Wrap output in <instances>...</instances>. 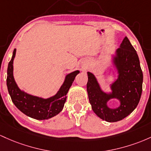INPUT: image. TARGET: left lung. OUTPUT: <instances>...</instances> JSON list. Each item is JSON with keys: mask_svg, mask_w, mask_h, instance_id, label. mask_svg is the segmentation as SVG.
Here are the masks:
<instances>
[{"mask_svg": "<svg viewBox=\"0 0 151 151\" xmlns=\"http://www.w3.org/2000/svg\"><path fill=\"white\" fill-rule=\"evenodd\" d=\"M118 57L115 63L119 72V77L112 86L113 94L101 91L96 78L88 73L87 91L93 111L101 119L108 122H116L130 114L138 106L143 89V72L138 54L126 36L117 50ZM115 97L121 101V106L111 109L106 106L110 98Z\"/></svg>", "mask_w": 151, "mask_h": 151, "instance_id": "left-lung-1", "label": "left lung"}]
</instances>
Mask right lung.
I'll return each mask as SVG.
<instances>
[{
	"instance_id": "1",
	"label": "right lung",
	"mask_w": 151,
	"mask_h": 151,
	"mask_svg": "<svg viewBox=\"0 0 151 151\" xmlns=\"http://www.w3.org/2000/svg\"><path fill=\"white\" fill-rule=\"evenodd\" d=\"M16 50L14 49L13 56L8 63L7 70V87L11 100L15 106L22 113L30 118L37 120H45L52 118L58 114L63 108L66 101V94L73 82L75 77L79 73V70L74 71L65 78L60 91L53 97L43 99L35 96L28 95L18 88L13 76V59Z\"/></svg>"
}]
</instances>
